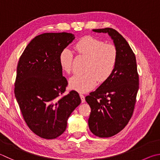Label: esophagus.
<instances>
[{
  "instance_id": "34e87169",
  "label": "esophagus",
  "mask_w": 160,
  "mask_h": 160,
  "mask_svg": "<svg viewBox=\"0 0 160 160\" xmlns=\"http://www.w3.org/2000/svg\"><path fill=\"white\" fill-rule=\"evenodd\" d=\"M80 97L81 98V101H82V103H84L85 101V96L82 95V94H80Z\"/></svg>"
}]
</instances>
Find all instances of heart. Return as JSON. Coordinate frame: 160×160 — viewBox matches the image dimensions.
<instances>
[{"mask_svg":"<svg viewBox=\"0 0 160 160\" xmlns=\"http://www.w3.org/2000/svg\"><path fill=\"white\" fill-rule=\"evenodd\" d=\"M79 54L88 58L84 73H77L69 79L70 88L79 92H87L97 85V81L102 82L108 79L115 68L118 50L115 46L92 36H85L75 45ZM73 54L68 48L61 52L59 62L61 68L67 73L72 67Z\"/></svg>","mask_w":160,"mask_h":160,"instance_id":"1","label":"heart"}]
</instances>
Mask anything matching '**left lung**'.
Wrapping results in <instances>:
<instances>
[{"instance_id": "1", "label": "left lung", "mask_w": 160, "mask_h": 160, "mask_svg": "<svg viewBox=\"0 0 160 160\" xmlns=\"http://www.w3.org/2000/svg\"><path fill=\"white\" fill-rule=\"evenodd\" d=\"M92 31L108 33L118 50L112 75L85 97L91 108L90 131L98 137L108 138L122 130L132 118L138 90V74L135 54L121 34L111 28Z\"/></svg>"}]
</instances>
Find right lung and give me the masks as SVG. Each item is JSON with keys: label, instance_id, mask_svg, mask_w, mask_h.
Instances as JSON below:
<instances>
[{"label": "right lung", "instance_id": "add662e5", "mask_svg": "<svg viewBox=\"0 0 160 160\" xmlns=\"http://www.w3.org/2000/svg\"><path fill=\"white\" fill-rule=\"evenodd\" d=\"M75 39L69 33H45L37 36L25 48L17 68L14 95L26 123L34 133L46 139L65 132L67 120L81 99L72 90L66 91L59 54Z\"/></svg>", "mask_w": 160, "mask_h": 160}]
</instances>
